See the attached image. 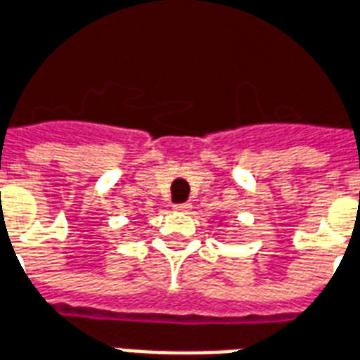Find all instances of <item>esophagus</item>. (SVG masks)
Returning <instances> with one entry per match:
<instances>
[{"label": "esophagus", "mask_w": 360, "mask_h": 360, "mask_svg": "<svg viewBox=\"0 0 360 360\" xmlns=\"http://www.w3.org/2000/svg\"><path fill=\"white\" fill-rule=\"evenodd\" d=\"M173 210H177V212H188V210H191V204H188V202H185V204H175Z\"/></svg>", "instance_id": "1"}]
</instances>
